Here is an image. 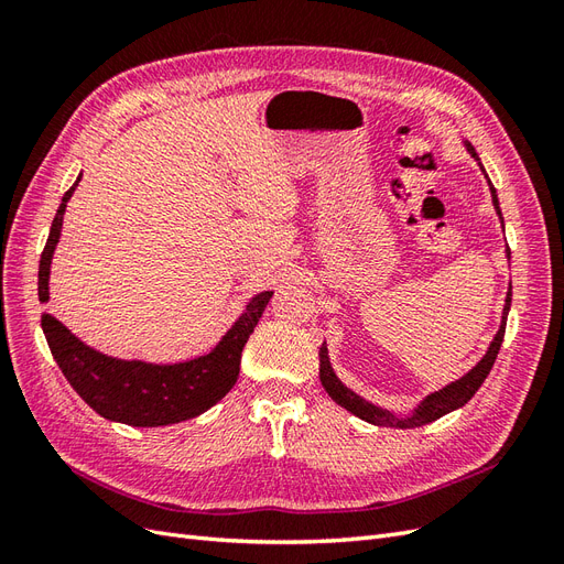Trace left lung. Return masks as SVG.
<instances>
[{"label": "left lung", "instance_id": "8db88e82", "mask_svg": "<svg viewBox=\"0 0 564 564\" xmlns=\"http://www.w3.org/2000/svg\"><path fill=\"white\" fill-rule=\"evenodd\" d=\"M466 150L470 152V155L477 160V164H480V158H477L475 148L466 141ZM482 169V164H480ZM485 172V169H482ZM487 183H489V193H491V202H494V209H497L501 224H503V216H501V207H499V197H497V191H494V185L489 181V176L485 174ZM508 259H510V249H506ZM513 286H508V294H506V305H503V315H501V327L497 332V336H494V340L489 344L487 352L480 362H477L466 377H460L458 381H452L449 386H445L442 390H435L431 392L429 398H425L412 414L409 416H395L392 412H388V409H381L377 404L367 402L365 398L357 395V392H352L350 388H346L344 383L338 381V377L334 373L332 365H329V355H327V346L322 344L319 348V381L324 386V390L329 392V398L340 404L344 409H348L350 414L360 416L362 421L367 423H373V425H386V429H419V425H425V423H433L437 421L440 416H445L449 412H454V409L464 406L475 392L477 388H480L487 379V373L491 371L494 362H497V355L501 350V344H503V334H506V319H508V311H510V296H513V292H510Z\"/></svg>", "mask_w": 564, "mask_h": 564}]
</instances>
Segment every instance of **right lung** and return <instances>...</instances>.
<instances>
[{"instance_id": "obj_1", "label": "right lung", "mask_w": 564, "mask_h": 564, "mask_svg": "<svg viewBox=\"0 0 564 564\" xmlns=\"http://www.w3.org/2000/svg\"><path fill=\"white\" fill-rule=\"evenodd\" d=\"M79 181L82 176L63 195L42 251L37 282L42 303L48 301V272L54 249L61 240L63 214ZM270 296L272 292L256 294L212 352L176 365L117 360V357L82 344L70 329L48 313L42 315V329L63 377L94 412L108 421L135 425V429H158V425L195 419L228 395L240 377L242 348L259 324Z\"/></svg>"}]
</instances>
